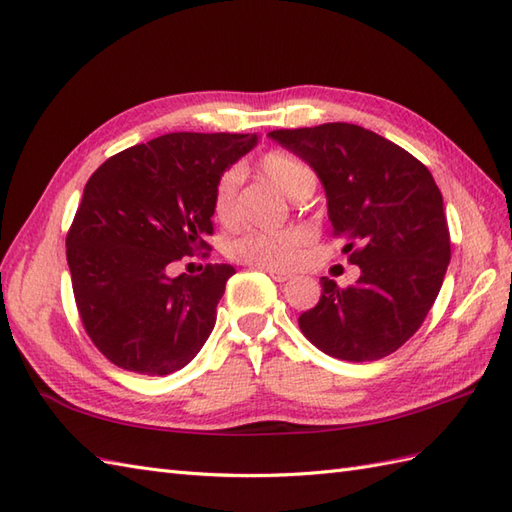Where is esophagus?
I'll return each instance as SVG.
<instances>
[{
  "label": "esophagus",
  "mask_w": 512,
  "mask_h": 512,
  "mask_svg": "<svg viewBox=\"0 0 512 512\" xmlns=\"http://www.w3.org/2000/svg\"><path fill=\"white\" fill-rule=\"evenodd\" d=\"M269 276L276 280V282H286V280H291L293 278V273L291 271H282V269H273V267H267L265 269Z\"/></svg>",
  "instance_id": "esophagus-1"
}]
</instances>
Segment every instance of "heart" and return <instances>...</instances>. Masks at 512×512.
I'll use <instances>...</instances> for the list:
<instances>
[{
    "mask_svg": "<svg viewBox=\"0 0 512 512\" xmlns=\"http://www.w3.org/2000/svg\"><path fill=\"white\" fill-rule=\"evenodd\" d=\"M258 171L278 186L291 199H304L315 191L317 173L299 156L273 149L260 156ZM241 186V171L232 167L219 176L213 191V213L223 226L236 219V195ZM313 241L306 230H278V232H247L228 245V256L245 265L286 269L293 267L304 249Z\"/></svg>",
    "mask_w": 512,
    "mask_h": 512,
    "instance_id": "b5f03b06",
    "label": "heart"
}]
</instances>
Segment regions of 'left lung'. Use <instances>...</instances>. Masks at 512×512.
<instances>
[{
  "instance_id": "8db88e82",
  "label": "left lung",
  "mask_w": 512,
  "mask_h": 512,
  "mask_svg": "<svg viewBox=\"0 0 512 512\" xmlns=\"http://www.w3.org/2000/svg\"><path fill=\"white\" fill-rule=\"evenodd\" d=\"M269 136L315 169L332 234L345 236L343 252L360 269L347 289L321 278L323 293L299 315V328L341 360L393 354L419 330L450 265V230L432 173L400 145L354 123Z\"/></svg>"
}]
</instances>
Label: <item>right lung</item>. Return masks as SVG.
Returning a JSON list of instances; mask_svg holds the SVG:
<instances>
[{"label":"right lung","instance_id":"add662e5","mask_svg":"<svg viewBox=\"0 0 512 512\" xmlns=\"http://www.w3.org/2000/svg\"><path fill=\"white\" fill-rule=\"evenodd\" d=\"M256 143V134L173 132L123 149L86 182L67 263L84 330L110 363L167 376L202 350L236 271L171 276V267L208 249L215 184Z\"/></svg>","mask_w":512,"mask_h":512}]
</instances>
